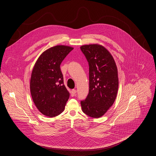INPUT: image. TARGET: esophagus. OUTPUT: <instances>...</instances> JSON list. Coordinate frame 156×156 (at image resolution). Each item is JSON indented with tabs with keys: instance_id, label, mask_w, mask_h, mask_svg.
<instances>
[{
	"instance_id": "1",
	"label": "esophagus",
	"mask_w": 156,
	"mask_h": 156,
	"mask_svg": "<svg viewBox=\"0 0 156 156\" xmlns=\"http://www.w3.org/2000/svg\"><path fill=\"white\" fill-rule=\"evenodd\" d=\"M76 90L75 89H73L71 91V97L75 96L76 95Z\"/></svg>"
}]
</instances>
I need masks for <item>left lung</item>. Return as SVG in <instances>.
<instances>
[{
	"mask_svg": "<svg viewBox=\"0 0 156 156\" xmlns=\"http://www.w3.org/2000/svg\"><path fill=\"white\" fill-rule=\"evenodd\" d=\"M80 48L89 67V94L81 102L82 110L90 117L101 118L111 107L117 96V66L111 54L102 45H83Z\"/></svg>",
	"mask_w": 156,
	"mask_h": 156,
	"instance_id": "left-lung-1",
	"label": "left lung"
}]
</instances>
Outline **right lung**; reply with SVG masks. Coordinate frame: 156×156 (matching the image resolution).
Wrapping results in <instances>:
<instances>
[{
    "mask_svg": "<svg viewBox=\"0 0 156 156\" xmlns=\"http://www.w3.org/2000/svg\"><path fill=\"white\" fill-rule=\"evenodd\" d=\"M73 47L58 45L38 58L31 75L30 92L38 111L53 118L64 111L69 93L64 84L60 65Z\"/></svg>",
    "mask_w": 156,
    "mask_h": 156,
    "instance_id": "1",
    "label": "right lung"
}]
</instances>
